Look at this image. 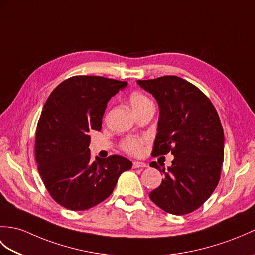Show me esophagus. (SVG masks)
Returning <instances> with one entry per match:
<instances>
[{"instance_id": "esophagus-1", "label": "esophagus", "mask_w": 255, "mask_h": 255, "mask_svg": "<svg viewBox=\"0 0 255 255\" xmlns=\"http://www.w3.org/2000/svg\"><path fill=\"white\" fill-rule=\"evenodd\" d=\"M132 167L133 168H144L146 167V164L143 162H139V161H134L132 163Z\"/></svg>"}]
</instances>
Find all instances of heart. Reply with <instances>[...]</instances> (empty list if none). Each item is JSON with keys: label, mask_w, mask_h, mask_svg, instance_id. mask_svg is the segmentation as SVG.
Wrapping results in <instances>:
<instances>
[{"label": "heart", "mask_w": 255, "mask_h": 255, "mask_svg": "<svg viewBox=\"0 0 255 255\" xmlns=\"http://www.w3.org/2000/svg\"><path fill=\"white\" fill-rule=\"evenodd\" d=\"M147 103H151L150 99L140 92H133L129 96V104L132 111L137 112L143 108ZM145 142L144 137H128L124 139L121 143V149L131 155H139L143 150V144Z\"/></svg>", "instance_id": "obj_1"}]
</instances>
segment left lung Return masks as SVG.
I'll return each mask as SVG.
<instances>
[{
    "label": "left lung",
    "instance_id": "1",
    "mask_svg": "<svg viewBox=\"0 0 255 255\" xmlns=\"http://www.w3.org/2000/svg\"><path fill=\"white\" fill-rule=\"evenodd\" d=\"M137 84L156 99L159 108L152 155L170 152L175 157L167 169L156 162L150 164L165 176L150 199L170 214H188L211 197L220 181L224 162L220 116L210 99L180 77L163 76Z\"/></svg>",
    "mask_w": 255,
    "mask_h": 255
}]
</instances>
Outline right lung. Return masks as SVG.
I'll return each mask as SVG.
<instances>
[{
    "label": "right lung",
    "instance_id": "1",
    "mask_svg": "<svg viewBox=\"0 0 255 255\" xmlns=\"http://www.w3.org/2000/svg\"><path fill=\"white\" fill-rule=\"evenodd\" d=\"M126 81L100 76H74L52 91L35 132L34 154L51 197L72 211H85L113 192L129 159L111 155L91 161L90 135L100 131L106 104Z\"/></svg>",
    "mask_w": 255,
    "mask_h": 255
}]
</instances>
